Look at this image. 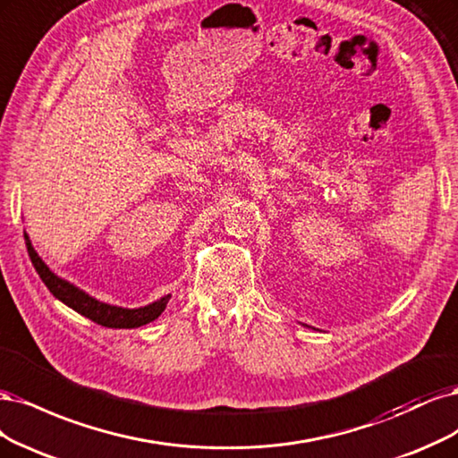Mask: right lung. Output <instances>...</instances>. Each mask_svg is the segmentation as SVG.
Returning <instances> with one entry per match:
<instances>
[{
    "label": "right lung",
    "instance_id": "add662e5",
    "mask_svg": "<svg viewBox=\"0 0 458 458\" xmlns=\"http://www.w3.org/2000/svg\"><path fill=\"white\" fill-rule=\"evenodd\" d=\"M24 240H26V249H28V255H30V259H32L34 268L39 274L41 282L46 284L47 289L53 293V297L64 302L68 308L76 310L78 314L98 323V326H102V327L135 329V327L146 326V323H150L161 316V312H164L169 299H171V294H164L161 299L146 304V306H139V308H123V306L102 302V301L91 297L89 293H85L83 289L70 284L68 279L56 276L36 253V249H34L30 238H28L26 232H24Z\"/></svg>",
    "mask_w": 458,
    "mask_h": 458
}]
</instances>
